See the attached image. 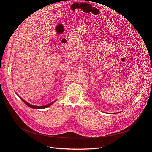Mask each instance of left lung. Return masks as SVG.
Returning a JSON list of instances; mask_svg holds the SVG:
<instances>
[{"label": "left lung", "mask_w": 152, "mask_h": 152, "mask_svg": "<svg viewBox=\"0 0 152 152\" xmlns=\"http://www.w3.org/2000/svg\"><path fill=\"white\" fill-rule=\"evenodd\" d=\"M119 113V112H116V113Z\"/></svg>", "instance_id": "left-lung-1"}]
</instances>
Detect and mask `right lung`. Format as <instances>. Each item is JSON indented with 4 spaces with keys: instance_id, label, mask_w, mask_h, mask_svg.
<instances>
[{
    "instance_id": "obj_1",
    "label": "right lung",
    "mask_w": 152,
    "mask_h": 152,
    "mask_svg": "<svg viewBox=\"0 0 152 152\" xmlns=\"http://www.w3.org/2000/svg\"><path fill=\"white\" fill-rule=\"evenodd\" d=\"M18 95V94H17ZM18 96L22 100V101L23 102H24L28 107H29L30 108H34V109H44L46 108H48V107H50L53 103H54L55 102H56V101H53L52 102H51V103H50V104H47V105H43V106H36V105H31V104H29V103H28V102H27L26 101H24V99H23L22 98L20 97V96H19V95H18Z\"/></svg>"
}]
</instances>
